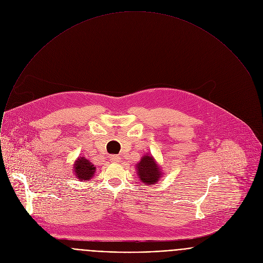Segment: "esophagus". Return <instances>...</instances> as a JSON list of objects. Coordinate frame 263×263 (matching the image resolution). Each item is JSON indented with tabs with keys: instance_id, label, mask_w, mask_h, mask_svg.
I'll return each instance as SVG.
<instances>
[{
	"instance_id": "esophagus-1",
	"label": "esophagus",
	"mask_w": 263,
	"mask_h": 263,
	"mask_svg": "<svg viewBox=\"0 0 263 263\" xmlns=\"http://www.w3.org/2000/svg\"><path fill=\"white\" fill-rule=\"evenodd\" d=\"M110 160L113 163H119V162H121V157L118 155H112V156H110Z\"/></svg>"
}]
</instances>
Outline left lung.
<instances>
[{
    "label": "left lung",
    "mask_w": 263,
    "mask_h": 263,
    "mask_svg": "<svg viewBox=\"0 0 263 263\" xmlns=\"http://www.w3.org/2000/svg\"><path fill=\"white\" fill-rule=\"evenodd\" d=\"M136 171L141 182L147 185H154L164 175L162 166L149 153H146L141 160L136 163Z\"/></svg>",
    "instance_id": "obj_1"
}]
</instances>
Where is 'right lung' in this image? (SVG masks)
<instances>
[{"instance_id":"right-lung-1","label":"right lung","mask_w":263,"mask_h":263,"mask_svg":"<svg viewBox=\"0 0 263 263\" xmlns=\"http://www.w3.org/2000/svg\"><path fill=\"white\" fill-rule=\"evenodd\" d=\"M96 173V166L86 157L80 156L77 158L73 164V175L77 179L82 181H88L91 179Z\"/></svg>"}]
</instances>
